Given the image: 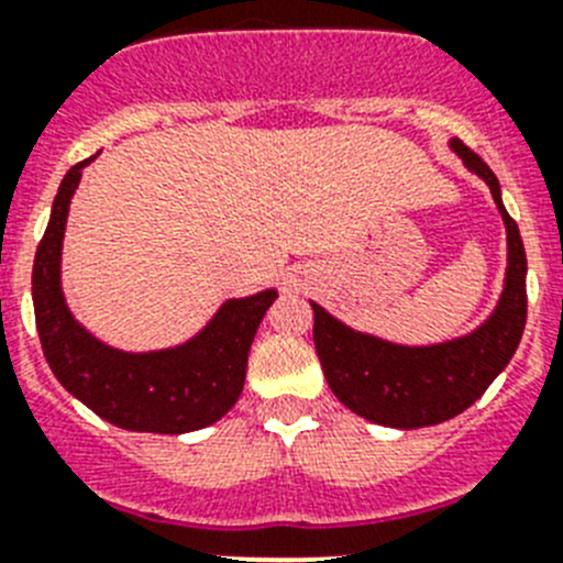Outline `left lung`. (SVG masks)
<instances>
[{
  "label": "left lung",
  "instance_id": "left-lung-1",
  "mask_svg": "<svg viewBox=\"0 0 563 563\" xmlns=\"http://www.w3.org/2000/svg\"><path fill=\"white\" fill-rule=\"evenodd\" d=\"M450 146L466 163V169L486 180L506 222V288L495 313L464 339L433 346H402L355 333L311 302L313 344L328 386L350 411L386 428H428L466 411L506 369L511 355L517 353L528 319V257L517 222L508 217L500 199V183L470 146L459 139Z\"/></svg>",
  "mask_w": 563,
  "mask_h": 563
}]
</instances>
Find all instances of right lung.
<instances>
[{"label":"right lung","mask_w":563,"mask_h":563,"mask_svg":"<svg viewBox=\"0 0 563 563\" xmlns=\"http://www.w3.org/2000/svg\"><path fill=\"white\" fill-rule=\"evenodd\" d=\"M93 157L66 172L35 252L33 306L46 364L68 394L115 428L172 435L208 428L239 400L252 339L277 291L228 299L191 341L172 350L122 353L93 339L71 317L60 288L68 205L80 186L82 166Z\"/></svg>","instance_id":"obj_1"}]
</instances>
